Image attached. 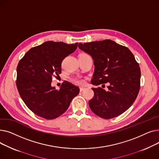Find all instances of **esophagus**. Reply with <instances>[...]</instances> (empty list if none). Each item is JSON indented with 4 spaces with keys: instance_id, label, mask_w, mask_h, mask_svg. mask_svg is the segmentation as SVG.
Here are the masks:
<instances>
[{
    "instance_id": "obj_1",
    "label": "esophagus",
    "mask_w": 159,
    "mask_h": 159,
    "mask_svg": "<svg viewBox=\"0 0 159 159\" xmlns=\"http://www.w3.org/2000/svg\"><path fill=\"white\" fill-rule=\"evenodd\" d=\"M85 89V88H82V87H80V91L81 92V91H84Z\"/></svg>"
}]
</instances>
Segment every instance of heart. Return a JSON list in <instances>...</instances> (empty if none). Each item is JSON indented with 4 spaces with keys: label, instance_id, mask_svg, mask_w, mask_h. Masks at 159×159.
I'll use <instances>...</instances> for the list:
<instances>
[{
    "label": "heart",
    "instance_id": "b5f03b06",
    "mask_svg": "<svg viewBox=\"0 0 159 159\" xmlns=\"http://www.w3.org/2000/svg\"><path fill=\"white\" fill-rule=\"evenodd\" d=\"M75 83H76V84H79V85L83 84L84 83V80H82V79H77L76 80H75Z\"/></svg>",
    "mask_w": 159,
    "mask_h": 159
}]
</instances>
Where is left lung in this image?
Listing matches in <instances>:
<instances>
[{
	"instance_id": "1",
	"label": "left lung",
	"mask_w": 159,
	"mask_h": 159,
	"mask_svg": "<svg viewBox=\"0 0 159 159\" xmlns=\"http://www.w3.org/2000/svg\"><path fill=\"white\" fill-rule=\"evenodd\" d=\"M78 46L93 60L91 84H109L107 91L92 88L94 97L89 101L91 111L106 119L126 111L135 102L140 89V70L134 55L128 48L109 39L79 43Z\"/></svg>"
}]
</instances>
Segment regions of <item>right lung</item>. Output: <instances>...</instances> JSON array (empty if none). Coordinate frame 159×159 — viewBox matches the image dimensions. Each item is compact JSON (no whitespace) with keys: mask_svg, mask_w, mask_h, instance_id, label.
<instances>
[{"mask_svg":"<svg viewBox=\"0 0 159 159\" xmlns=\"http://www.w3.org/2000/svg\"><path fill=\"white\" fill-rule=\"evenodd\" d=\"M77 46L47 41L30 49L19 61L16 87L22 101L37 115L46 119L57 118L79 94V88L68 81L58 89L52 86V77L61 73L62 61Z\"/></svg>","mask_w":159,"mask_h":159,"instance_id":"obj_1","label":"right lung"}]
</instances>
